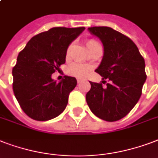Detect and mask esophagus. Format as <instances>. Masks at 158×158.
Masks as SVG:
<instances>
[{
    "label": "esophagus",
    "mask_w": 158,
    "mask_h": 158,
    "mask_svg": "<svg viewBox=\"0 0 158 158\" xmlns=\"http://www.w3.org/2000/svg\"><path fill=\"white\" fill-rule=\"evenodd\" d=\"M84 81V79H77V82H78V84H80V83H82V82Z\"/></svg>",
    "instance_id": "obj_1"
}]
</instances>
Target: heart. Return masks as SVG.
<instances>
[{
    "label": "heart",
    "instance_id": "1",
    "mask_svg": "<svg viewBox=\"0 0 158 158\" xmlns=\"http://www.w3.org/2000/svg\"><path fill=\"white\" fill-rule=\"evenodd\" d=\"M86 46L90 53L96 50L98 47H101L98 41H96L95 40H88L86 41ZM72 49V44L69 45L68 50L66 51V57L69 58L70 50ZM94 66L90 64H72L67 69V73L71 76L79 78V79H83L87 76L90 72L93 70Z\"/></svg>",
    "mask_w": 158,
    "mask_h": 158
}]
</instances>
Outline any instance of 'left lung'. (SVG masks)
<instances>
[{
    "instance_id": "8db88e82",
    "label": "left lung",
    "mask_w": 158,
    "mask_h": 158,
    "mask_svg": "<svg viewBox=\"0 0 158 158\" xmlns=\"http://www.w3.org/2000/svg\"><path fill=\"white\" fill-rule=\"evenodd\" d=\"M103 45V56L96 72L102 83L90 82L86 94L90 110L99 118L114 122L125 117L137 104L147 75L145 61L132 40L107 26L88 29Z\"/></svg>"
}]
</instances>
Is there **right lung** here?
Returning <instances> with one entry per match:
<instances>
[{
	"instance_id": "1",
	"label": "right lung",
	"mask_w": 158,
	"mask_h": 158,
	"mask_svg": "<svg viewBox=\"0 0 158 158\" xmlns=\"http://www.w3.org/2000/svg\"><path fill=\"white\" fill-rule=\"evenodd\" d=\"M84 30L54 27L32 37L19 53L12 69L13 91L20 108L34 120H50L65 109L76 79L65 75L57 83L51 75L65 63L69 45Z\"/></svg>"
}]
</instances>
